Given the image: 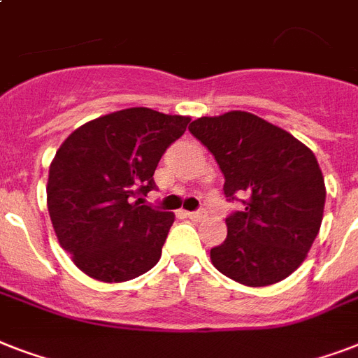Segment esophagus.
<instances>
[{"label":"esophagus","instance_id":"esophagus-1","mask_svg":"<svg viewBox=\"0 0 358 358\" xmlns=\"http://www.w3.org/2000/svg\"><path fill=\"white\" fill-rule=\"evenodd\" d=\"M187 217L193 219V221H204V219H206V212H204V210H199V212H187Z\"/></svg>","mask_w":358,"mask_h":358}]
</instances>
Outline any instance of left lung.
<instances>
[{
    "mask_svg": "<svg viewBox=\"0 0 358 358\" xmlns=\"http://www.w3.org/2000/svg\"><path fill=\"white\" fill-rule=\"evenodd\" d=\"M189 131L212 152L224 196H245L227 219L213 267L239 284L280 282L305 262L323 219L325 182L314 152L286 129L247 111L201 117Z\"/></svg>",
    "mask_w": 358,
    "mask_h": 358,
    "instance_id": "obj_1",
    "label": "left lung"
}]
</instances>
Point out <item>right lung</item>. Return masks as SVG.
Returning <instances> with one entry per match:
<instances>
[{
  "label": "right lung",
  "mask_w": 358,
  "mask_h": 358,
  "mask_svg": "<svg viewBox=\"0 0 358 358\" xmlns=\"http://www.w3.org/2000/svg\"><path fill=\"white\" fill-rule=\"evenodd\" d=\"M189 120L129 108L89 120L59 146L48 212L59 245L85 275L126 282L159 262L174 213L152 210L141 196L156 187L157 163Z\"/></svg>",
  "instance_id": "obj_1"
}]
</instances>
